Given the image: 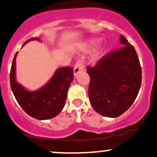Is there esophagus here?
I'll return each mask as SVG.
<instances>
[{
  "label": "esophagus",
  "mask_w": 157,
  "mask_h": 157,
  "mask_svg": "<svg viewBox=\"0 0 157 157\" xmlns=\"http://www.w3.org/2000/svg\"><path fill=\"white\" fill-rule=\"evenodd\" d=\"M83 69V63H82V59H78L76 63V64L75 65V68H74V75L76 76L78 74L79 71H82Z\"/></svg>",
  "instance_id": "esophagus-1"
}]
</instances>
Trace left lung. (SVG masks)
Wrapping results in <instances>:
<instances>
[{"mask_svg": "<svg viewBox=\"0 0 157 157\" xmlns=\"http://www.w3.org/2000/svg\"><path fill=\"white\" fill-rule=\"evenodd\" d=\"M120 41L122 47L105 54L94 66L86 67L89 101L97 113L112 118L131 106L142 83V68L135 48L124 36Z\"/></svg>", "mask_w": 157, "mask_h": 157, "instance_id": "left-lung-1", "label": "left lung"}]
</instances>
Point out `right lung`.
I'll return each instance as SVG.
<instances>
[{"mask_svg": "<svg viewBox=\"0 0 157 157\" xmlns=\"http://www.w3.org/2000/svg\"><path fill=\"white\" fill-rule=\"evenodd\" d=\"M39 40L31 38L30 40ZM13 60L10 70V86L17 102L27 114L39 120L52 118L59 114L64 107L68 88L74 80L72 67H63L56 71L51 80L36 92H28L15 81V58Z\"/></svg>", "mask_w": 157, "mask_h": 157, "instance_id": "add662e5", "label": "right lung"}]
</instances>
